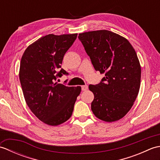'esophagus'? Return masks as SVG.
<instances>
[{
  "label": "esophagus",
  "instance_id": "esophagus-1",
  "mask_svg": "<svg viewBox=\"0 0 160 160\" xmlns=\"http://www.w3.org/2000/svg\"><path fill=\"white\" fill-rule=\"evenodd\" d=\"M88 89V85H83L82 86V91H87Z\"/></svg>",
  "mask_w": 160,
  "mask_h": 160
}]
</instances>
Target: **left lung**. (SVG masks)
<instances>
[{
    "instance_id": "left-lung-1",
    "label": "left lung",
    "mask_w": 160,
    "mask_h": 160,
    "mask_svg": "<svg viewBox=\"0 0 160 160\" xmlns=\"http://www.w3.org/2000/svg\"><path fill=\"white\" fill-rule=\"evenodd\" d=\"M94 69L104 73L100 83L90 84L94 94L91 110L100 120H120L130 111L139 93L141 66L127 39L108 30H97L78 36Z\"/></svg>"
}]
</instances>
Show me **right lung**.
I'll list each match as a JSON object with an SVG mask.
<instances>
[{
	"label": "right lung",
	"instance_id": "right-lung-1",
	"mask_svg": "<svg viewBox=\"0 0 160 160\" xmlns=\"http://www.w3.org/2000/svg\"><path fill=\"white\" fill-rule=\"evenodd\" d=\"M78 33L48 34L28 47L20 60L19 78L27 104L43 123L58 126L72 115L81 87H67L56 79L65 70L61 69L63 57Z\"/></svg>",
	"mask_w": 160,
	"mask_h": 160
}]
</instances>
